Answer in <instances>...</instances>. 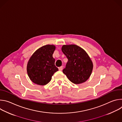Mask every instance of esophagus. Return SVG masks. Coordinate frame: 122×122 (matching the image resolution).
I'll return each instance as SVG.
<instances>
[{"label": "esophagus", "instance_id": "obj_1", "mask_svg": "<svg viewBox=\"0 0 122 122\" xmlns=\"http://www.w3.org/2000/svg\"><path fill=\"white\" fill-rule=\"evenodd\" d=\"M63 69V66H60L59 67V70L60 71H61Z\"/></svg>", "mask_w": 122, "mask_h": 122}]
</instances>
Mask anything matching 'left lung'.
<instances>
[{
	"mask_svg": "<svg viewBox=\"0 0 122 122\" xmlns=\"http://www.w3.org/2000/svg\"><path fill=\"white\" fill-rule=\"evenodd\" d=\"M61 49L68 59L63 70V73L75 84L86 81L90 77L93 68L88 55L81 47L74 44L64 45Z\"/></svg>",
	"mask_w": 122,
	"mask_h": 122,
	"instance_id": "left-lung-1",
	"label": "left lung"
}]
</instances>
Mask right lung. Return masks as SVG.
Masks as SVG:
<instances>
[{"mask_svg": "<svg viewBox=\"0 0 122 122\" xmlns=\"http://www.w3.org/2000/svg\"><path fill=\"white\" fill-rule=\"evenodd\" d=\"M55 49L54 45H44L35 51L30 57L27 65V72L34 83L40 85H46L58 71L53 57Z\"/></svg>", "mask_w": 122, "mask_h": 122, "instance_id": "right-lung-1", "label": "right lung"}]
</instances>
